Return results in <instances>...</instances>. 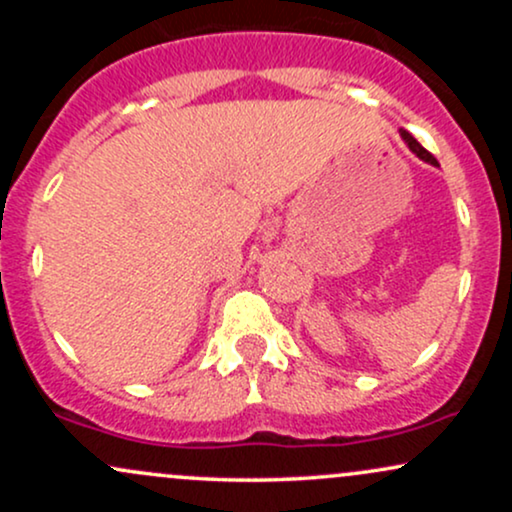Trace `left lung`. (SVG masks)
Segmentation results:
<instances>
[{"instance_id": "obj_1", "label": "left lung", "mask_w": 512, "mask_h": 512, "mask_svg": "<svg viewBox=\"0 0 512 512\" xmlns=\"http://www.w3.org/2000/svg\"><path fill=\"white\" fill-rule=\"evenodd\" d=\"M402 139H404V142H407V144H409V149H411V151H414V154H416V156H419V158H421V161L431 163V166H438V161H436V158H433V154H428V151L424 149V146H421L419 142H416V139H414V137H411V134L407 132V129H402Z\"/></svg>"}]
</instances>
